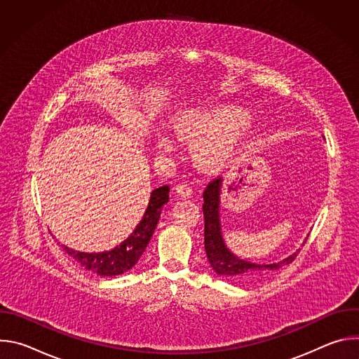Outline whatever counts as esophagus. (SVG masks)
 <instances>
[{"mask_svg":"<svg viewBox=\"0 0 359 359\" xmlns=\"http://www.w3.org/2000/svg\"><path fill=\"white\" fill-rule=\"evenodd\" d=\"M177 196L186 198V197H190L193 194V189L187 184V183H179L176 187H175Z\"/></svg>","mask_w":359,"mask_h":359,"instance_id":"34e87169","label":"esophagus"}]
</instances>
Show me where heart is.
<instances>
[{"label":"heart","mask_w":359,"mask_h":359,"mask_svg":"<svg viewBox=\"0 0 359 359\" xmlns=\"http://www.w3.org/2000/svg\"><path fill=\"white\" fill-rule=\"evenodd\" d=\"M251 128V115L227 104L184 108L170 119L173 136L180 142L191 143V159L206 173L219 172L226 166ZM155 149L161 155L172 153L175 150L172 136L156 133Z\"/></svg>","instance_id":"b5f03b06"}]
</instances>
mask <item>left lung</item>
Returning a JSON list of instances; mask_svg holds the SVG:
<instances>
[{"mask_svg": "<svg viewBox=\"0 0 359 359\" xmlns=\"http://www.w3.org/2000/svg\"><path fill=\"white\" fill-rule=\"evenodd\" d=\"M224 179L219 177L212 182L203 193V215H204V248L212 269L217 276H223L237 283H250L263 280L281 267L292 263L299 252L295 250L288 257L276 263H252L236 255L227 247L222 230V190ZM305 243V241H304Z\"/></svg>", "mask_w": 359, "mask_h": 359, "instance_id": "8db88e82", "label": "left lung"}]
</instances>
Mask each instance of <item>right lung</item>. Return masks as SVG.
Masks as SVG:
<instances>
[{
    "mask_svg": "<svg viewBox=\"0 0 359 359\" xmlns=\"http://www.w3.org/2000/svg\"><path fill=\"white\" fill-rule=\"evenodd\" d=\"M169 186H162L150 193L147 209L144 210L142 220L130 236L119 245L99 252L78 251L65 244H61L62 248L72 255V259H75L85 270L100 277H114L129 271L139 262L153 233H155L162 213L161 208L169 201Z\"/></svg>",
    "mask_w": 359,
    "mask_h": 359,
    "instance_id": "obj_1",
    "label": "right lung"
}]
</instances>
